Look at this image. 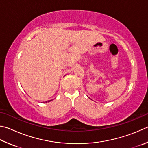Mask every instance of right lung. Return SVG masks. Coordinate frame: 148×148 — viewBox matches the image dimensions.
<instances>
[{
  "label": "right lung",
  "instance_id": "obj_1",
  "mask_svg": "<svg viewBox=\"0 0 148 148\" xmlns=\"http://www.w3.org/2000/svg\"><path fill=\"white\" fill-rule=\"evenodd\" d=\"M52 101V100H48V102H49V101ZM46 103H47V101H46Z\"/></svg>",
  "mask_w": 148,
  "mask_h": 148
}]
</instances>
